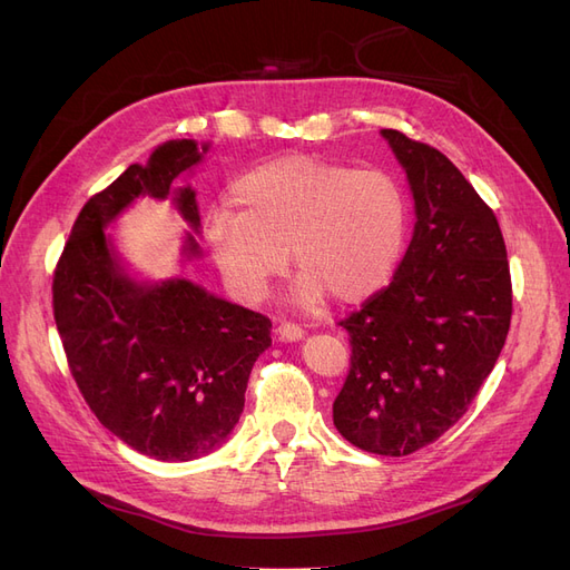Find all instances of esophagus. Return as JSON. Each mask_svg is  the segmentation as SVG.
<instances>
[{
	"mask_svg": "<svg viewBox=\"0 0 570 570\" xmlns=\"http://www.w3.org/2000/svg\"><path fill=\"white\" fill-rule=\"evenodd\" d=\"M275 335H278V340H283V342H297L304 337V331L295 323H283L275 327Z\"/></svg>",
	"mask_w": 570,
	"mask_h": 570,
	"instance_id": "1",
	"label": "esophagus"
}]
</instances>
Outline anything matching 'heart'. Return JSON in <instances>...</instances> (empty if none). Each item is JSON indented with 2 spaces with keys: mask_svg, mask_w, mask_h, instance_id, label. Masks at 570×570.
Wrapping results in <instances>:
<instances>
[{
  "mask_svg": "<svg viewBox=\"0 0 570 570\" xmlns=\"http://www.w3.org/2000/svg\"><path fill=\"white\" fill-rule=\"evenodd\" d=\"M233 206L209 220V249L233 295L264 302L289 262L295 299L321 306L366 302L385 289L404 256L409 199L381 168L287 154L233 185Z\"/></svg>",
  "mask_w": 570,
  "mask_h": 570,
  "instance_id": "b5f03b06",
  "label": "heart"
}]
</instances>
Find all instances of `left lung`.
I'll return each instance as SVG.
<instances>
[{
  "mask_svg": "<svg viewBox=\"0 0 570 570\" xmlns=\"http://www.w3.org/2000/svg\"><path fill=\"white\" fill-rule=\"evenodd\" d=\"M404 168L413 235L394 278L347 321L352 368L333 404L344 440L406 456L444 435L492 373L511 323L497 216L442 151L381 130Z\"/></svg>",
  "mask_w": 570,
  "mask_h": 570,
  "instance_id": "1",
  "label": "left lung"
}]
</instances>
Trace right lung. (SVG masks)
Here are the masks:
<instances>
[{"mask_svg": "<svg viewBox=\"0 0 570 570\" xmlns=\"http://www.w3.org/2000/svg\"><path fill=\"white\" fill-rule=\"evenodd\" d=\"M212 142L168 140L82 206L55 273L68 366L107 430L159 461H193L230 438L271 321L180 278H140L109 230L140 197L170 199L189 230L180 264L202 258L187 178Z\"/></svg>", "mask_w": 570, "mask_h": 570, "instance_id": "right-lung-1", "label": "right lung"}]
</instances>
